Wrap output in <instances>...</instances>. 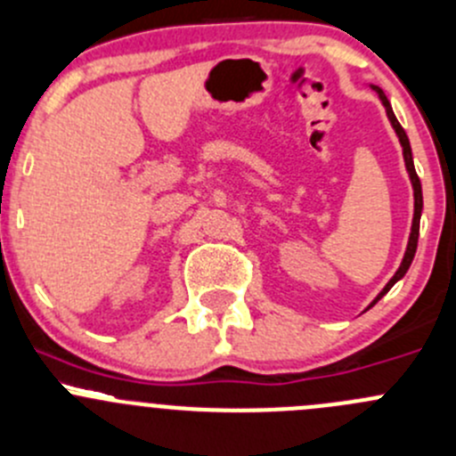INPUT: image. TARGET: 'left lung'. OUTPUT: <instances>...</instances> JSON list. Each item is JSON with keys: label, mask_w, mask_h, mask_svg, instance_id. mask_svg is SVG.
<instances>
[{"label": "left lung", "mask_w": 456, "mask_h": 456, "mask_svg": "<svg viewBox=\"0 0 456 456\" xmlns=\"http://www.w3.org/2000/svg\"><path fill=\"white\" fill-rule=\"evenodd\" d=\"M375 90H377V93H379V97H381L383 106H386L387 119H390L392 128H395L396 137H399V142H401V148H403V159H405V168H408L410 182H412V188H414V219H412V230H410V239H408V248H405L403 261H401V265H399V270H396V273H395V277H392L390 281L386 283V288H383V290L379 292V297H377V299L372 301V304H377V301H379L381 297L386 295V292L390 290V288L395 286V283L399 281V279L403 277L405 273H408L410 264H412V259H414V252H417V241H419V219H421V210H423L421 182H419V177H417V170H414V164H412V151H410L408 134H405V130L401 128V124H399V121H396L395 112H392V108H390V102H387V99H386V94H383V90H381V88H377V86H375Z\"/></svg>", "instance_id": "8db88e82"}]
</instances>
